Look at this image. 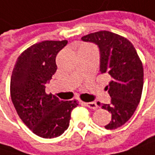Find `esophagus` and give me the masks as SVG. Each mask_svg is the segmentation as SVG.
Here are the masks:
<instances>
[{
    "label": "esophagus",
    "instance_id": "1",
    "mask_svg": "<svg viewBox=\"0 0 155 155\" xmlns=\"http://www.w3.org/2000/svg\"><path fill=\"white\" fill-rule=\"evenodd\" d=\"M84 104L86 105L87 107H88V108H90V109H93V110H96L97 109V104H96V103L95 102H90V103H84Z\"/></svg>",
    "mask_w": 155,
    "mask_h": 155
}]
</instances>
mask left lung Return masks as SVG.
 I'll return each mask as SVG.
<instances>
[{
    "label": "left lung",
    "mask_w": 155,
    "mask_h": 155,
    "mask_svg": "<svg viewBox=\"0 0 155 155\" xmlns=\"http://www.w3.org/2000/svg\"><path fill=\"white\" fill-rule=\"evenodd\" d=\"M81 39L98 45L100 71L111 78L105 87L111 102L103 104L102 108L111 113V120L105 128L117 129L132 117L140 104L144 83L142 62L132 43L116 33L101 31L86 35Z\"/></svg>",
    "instance_id": "obj_1"
}]
</instances>
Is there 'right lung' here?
<instances>
[{
	"mask_svg": "<svg viewBox=\"0 0 155 155\" xmlns=\"http://www.w3.org/2000/svg\"><path fill=\"white\" fill-rule=\"evenodd\" d=\"M67 40H46L35 44L21 53L10 80V96L15 109L26 126L36 135L51 139L69 126L77 101H60L45 93V84L57 70L56 56Z\"/></svg>",
	"mask_w": 155,
	"mask_h": 155,
	"instance_id": "right-lung-1",
	"label": "right lung"
}]
</instances>
